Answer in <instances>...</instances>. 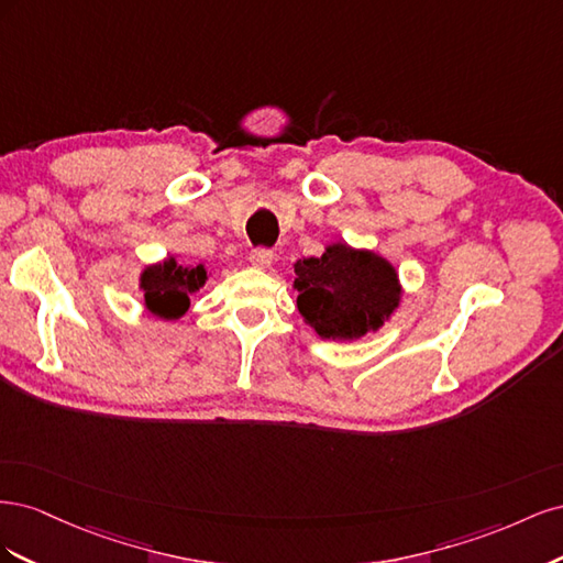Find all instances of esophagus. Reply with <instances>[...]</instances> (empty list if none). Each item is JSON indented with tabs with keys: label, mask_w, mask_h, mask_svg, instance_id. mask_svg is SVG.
Listing matches in <instances>:
<instances>
[{
	"label": "esophagus",
	"mask_w": 563,
	"mask_h": 563,
	"mask_svg": "<svg viewBox=\"0 0 563 563\" xmlns=\"http://www.w3.org/2000/svg\"><path fill=\"white\" fill-rule=\"evenodd\" d=\"M249 261H251L253 267L265 269V267L272 265V261H275V253H272L269 249H253V251L249 253Z\"/></svg>",
	"instance_id": "obj_1"
}]
</instances>
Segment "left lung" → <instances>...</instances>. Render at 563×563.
Instances as JSON below:
<instances>
[{"mask_svg": "<svg viewBox=\"0 0 563 563\" xmlns=\"http://www.w3.org/2000/svg\"><path fill=\"white\" fill-rule=\"evenodd\" d=\"M294 269L298 312L323 340H356L378 331L399 308L397 269L373 251L335 242Z\"/></svg>", "mask_w": 563, "mask_h": 563, "instance_id": "left-lung-1", "label": "left lung"}]
</instances>
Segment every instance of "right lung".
<instances>
[{
	"label": "right lung",
	"instance_id": "add662e5",
	"mask_svg": "<svg viewBox=\"0 0 563 563\" xmlns=\"http://www.w3.org/2000/svg\"><path fill=\"white\" fill-rule=\"evenodd\" d=\"M207 267H185L176 258L147 265L141 272L145 308L162 319H178L190 308V296L207 284Z\"/></svg>",
	"mask_w": 563,
	"mask_h": 563
}]
</instances>
